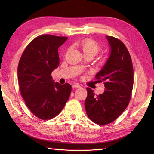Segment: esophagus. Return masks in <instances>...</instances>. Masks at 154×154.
<instances>
[{
	"label": "esophagus",
	"mask_w": 154,
	"mask_h": 154,
	"mask_svg": "<svg viewBox=\"0 0 154 154\" xmlns=\"http://www.w3.org/2000/svg\"><path fill=\"white\" fill-rule=\"evenodd\" d=\"M72 87L75 88V89H79L81 88V86L79 85V84H77V83H74L73 85H72Z\"/></svg>",
	"instance_id": "obj_1"
}]
</instances>
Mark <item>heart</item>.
<instances>
[{"label":"heart","mask_w":154,"mask_h":154,"mask_svg":"<svg viewBox=\"0 0 154 154\" xmlns=\"http://www.w3.org/2000/svg\"><path fill=\"white\" fill-rule=\"evenodd\" d=\"M79 45L84 55L90 54L94 56L100 50V45L92 39H84L80 42Z\"/></svg>","instance_id":"b5f03b06"}]
</instances>
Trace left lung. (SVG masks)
Wrapping results in <instances>:
<instances>
[{
	"instance_id": "obj_1",
	"label": "left lung",
	"mask_w": 154,
	"mask_h": 154,
	"mask_svg": "<svg viewBox=\"0 0 154 154\" xmlns=\"http://www.w3.org/2000/svg\"><path fill=\"white\" fill-rule=\"evenodd\" d=\"M110 54L105 63L96 75L99 82L104 81L105 90L95 96L87 88L85 101L88 117L94 123L105 125L115 120L128 105L133 88L134 71L128 51L122 42L106 36Z\"/></svg>"
}]
</instances>
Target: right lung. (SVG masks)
I'll list each match as a JSON object with an SVG mask.
<instances>
[{"mask_svg":"<svg viewBox=\"0 0 154 154\" xmlns=\"http://www.w3.org/2000/svg\"><path fill=\"white\" fill-rule=\"evenodd\" d=\"M67 37L42 35L26 48L18 66V79L26 105L43 120L60 113L69 98L71 86L52 79L51 73L60 64L58 48Z\"/></svg>","mask_w":154,"mask_h":154,"instance_id":"right-lung-1","label":"right lung"}]
</instances>
